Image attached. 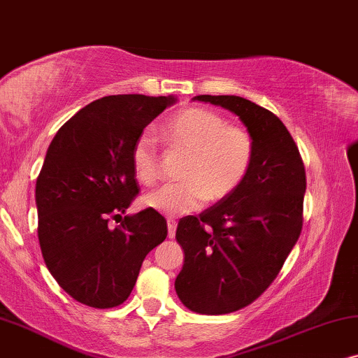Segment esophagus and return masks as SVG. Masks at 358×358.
I'll use <instances>...</instances> for the list:
<instances>
[{
	"label": "esophagus",
	"mask_w": 358,
	"mask_h": 358,
	"mask_svg": "<svg viewBox=\"0 0 358 358\" xmlns=\"http://www.w3.org/2000/svg\"><path fill=\"white\" fill-rule=\"evenodd\" d=\"M166 227H169V237H170V239H173L175 232H176V221H175V219H169V221H166Z\"/></svg>",
	"instance_id": "34e87169"
}]
</instances>
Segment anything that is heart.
<instances>
[{"mask_svg": "<svg viewBox=\"0 0 358 358\" xmlns=\"http://www.w3.org/2000/svg\"><path fill=\"white\" fill-rule=\"evenodd\" d=\"M171 149L188 154L182 183L165 185L144 196V204L165 216L198 211L204 201L219 203L231 196L249 173L255 141L249 131L229 126L221 114L204 108H187L164 126ZM137 182L154 185L160 176L159 149L154 136L142 132L131 154Z\"/></svg>", "mask_w": 358, "mask_h": 358, "instance_id": "1", "label": "heart"}]
</instances>
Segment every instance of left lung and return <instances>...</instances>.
Listing matches in <instances>:
<instances>
[{"instance_id": "8db88e82", "label": "left lung", "mask_w": 358, "mask_h": 358, "mask_svg": "<svg viewBox=\"0 0 358 358\" xmlns=\"http://www.w3.org/2000/svg\"><path fill=\"white\" fill-rule=\"evenodd\" d=\"M193 99L234 113L255 141L241 187L176 227L185 252L176 294L189 311L214 316L249 306L280 273L301 234L306 171L292 134L268 109L234 94Z\"/></svg>"}]
</instances>
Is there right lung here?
Masks as SVG:
<instances>
[{"mask_svg":"<svg viewBox=\"0 0 358 358\" xmlns=\"http://www.w3.org/2000/svg\"><path fill=\"white\" fill-rule=\"evenodd\" d=\"M175 96L114 94L80 109L57 132L36 182L42 257L62 289L92 308L129 298L145 255L165 241L166 221L147 208L127 214L139 193L131 154L147 124ZM113 217L122 224L111 228Z\"/></svg>","mask_w":358,"mask_h":358,"instance_id":"right-lung-1","label":"right lung"}]
</instances>
